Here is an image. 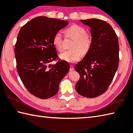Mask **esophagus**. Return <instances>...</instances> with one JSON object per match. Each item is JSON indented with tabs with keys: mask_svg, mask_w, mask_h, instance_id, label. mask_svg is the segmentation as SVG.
<instances>
[{
	"mask_svg": "<svg viewBox=\"0 0 133 133\" xmlns=\"http://www.w3.org/2000/svg\"><path fill=\"white\" fill-rule=\"evenodd\" d=\"M74 65H70V71H74Z\"/></svg>",
	"mask_w": 133,
	"mask_h": 133,
	"instance_id": "obj_1",
	"label": "esophagus"
}]
</instances>
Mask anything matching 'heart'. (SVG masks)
<instances>
[{"instance_id":"obj_1","label":"heart","mask_w":133,"mask_h":133,"mask_svg":"<svg viewBox=\"0 0 133 133\" xmlns=\"http://www.w3.org/2000/svg\"><path fill=\"white\" fill-rule=\"evenodd\" d=\"M67 37L74 39L70 46L72 49L59 54V57L69 62H76L81 59L82 54L86 55L89 52L92 45V38L90 35L86 32L83 28L73 25L65 31ZM53 44L59 51L62 50V38L59 32L55 34Z\"/></svg>"}]
</instances>
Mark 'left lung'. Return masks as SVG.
Segmentation results:
<instances>
[{"label":"left lung","mask_w":133,"mask_h":133,"mask_svg":"<svg viewBox=\"0 0 133 133\" xmlns=\"http://www.w3.org/2000/svg\"><path fill=\"white\" fill-rule=\"evenodd\" d=\"M81 21L91 28L92 45L75 67L80 74L75 88L82 96L97 97L107 91L118 68V38L111 25L103 20L91 18Z\"/></svg>","instance_id":"left-lung-1"}]
</instances>
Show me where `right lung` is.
<instances>
[{"label": "right lung", "mask_w": 133, "mask_h": 133, "mask_svg": "<svg viewBox=\"0 0 133 133\" xmlns=\"http://www.w3.org/2000/svg\"><path fill=\"white\" fill-rule=\"evenodd\" d=\"M68 22L39 16L20 29L15 44L17 69L22 83L30 93L39 98L56 95L61 80L69 70L67 61L57 58L53 37Z\"/></svg>", "instance_id": "1"}]
</instances>
